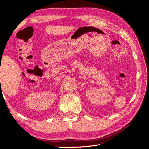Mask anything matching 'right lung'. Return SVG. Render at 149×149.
<instances>
[{
  "label": "right lung",
  "instance_id": "1",
  "mask_svg": "<svg viewBox=\"0 0 149 149\" xmlns=\"http://www.w3.org/2000/svg\"><path fill=\"white\" fill-rule=\"evenodd\" d=\"M0 80H1V79H0Z\"/></svg>",
  "mask_w": 149,
  "mask_h": 149
}]
</instances>
